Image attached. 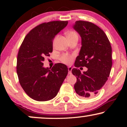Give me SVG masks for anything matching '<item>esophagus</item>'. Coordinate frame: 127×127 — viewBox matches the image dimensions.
I'll list each match as a JSON object with an SVG mask.
<instances>
[{"label":"esophagus","instance_id":"obj_1","mask_svg":"<svg viewBox=\"0 0 127 127\" xmlns=\"http://www.w3.org/2000/svg\"><path fill=\"white\" fill-rule=\"evenodd\" d=\"M72 67L69 66L68 67V73L69 74H72Z\"/></svg>","mask_w":127,"mask_h":127}]
</instances>
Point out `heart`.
Masks as SVG:
<instances>
[{"mask_svg": "<svg viewBox=\"0 0 127 127\" xmlns=\"http://www.w3.org/2000/svg\"><path fill=\"white\" fill-rule=\"evenodd\" d=\"M76 33L73 32V31H70V32L67 33V37H70V36L76 35ZM61 61L62 62L66 64H70L72 63V57L70 55L65 54L63 55L61 57Z\"/></svg>", "mask_w": 127, "mask_h": 127, "instance_id": "b5f03b06", "label": "heart"}]
</instances>
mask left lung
Listing matches in <instances>:
<instances>
[{
    "instance_id": "left-lung-1",
    "label": "left lung",
    "mask_w": 127,
    "mask_h": 127,
    "mask_svg": "<svg viewBox=\"0 0 127 127\" xmlns=\"http://www.w3.org/2000/svg\"><path fill=\"white\" fill-rule=\"evenodd\" d=\"M81 37V47L74 66H86L88 70L81 73L73 68L76 76V93L88 98L96 95L108 79L112 66V47L105 33L92 22L77 21L73 26Z\"/></svg>"
}]
</instances>
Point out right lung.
Wrapping results in <instances>:
<instances>
[{"label":"right lung","instance_id":"1","mask_svg":"<svg viewBox=\"0 0 127 127\" xmlns=\"http://www.w3.org/2000/svg\"><path fill=\"white\" fill-rule=\"evenodd\" d=\"M67 21L44 22L32 29L19 50L17 73L24 91L33 99L47 101L54 98L66 77L68 69L56 64L51 69L43 66L46 57L53 52L55 35L66 27Z\"/></svg>","mask_w":127,"mask_h":127}]
</instances>
